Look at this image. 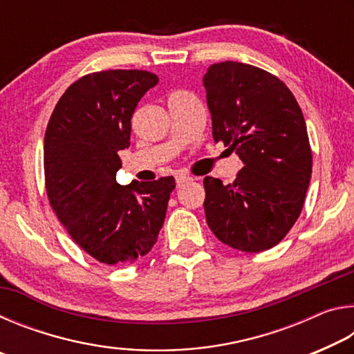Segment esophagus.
<instances>
[{
	"label": "esophagus",
	"mask_w": 354,
	"mask_h": 354,
	"mask_svg": "<svg viewBox=\"0 0 354 354\" xmlns=\"http://www.w3.org/2000/svg\"><path fill=\"white\" fill-rule=\"evenodd\" d=\"M190 181H194V178H192V176H187V175H178L176 176V185H178V187H183V185L189 184Z\"/></svg>",
	"instance_id": "1"
}]
</instances>
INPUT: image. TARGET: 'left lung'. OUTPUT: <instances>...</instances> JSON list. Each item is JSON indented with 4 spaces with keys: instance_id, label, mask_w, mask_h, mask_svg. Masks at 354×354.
Returning a JSON list of instances; mask_svg holds the SVG:
<instances>
[{
    "instance_id": "8db88e82",
    "label": "left lung",
    "mask_w": 354,
    "mask_h": 354,
    "mask_svg": "<svg viewBox=\"0 0 354 354\" xmlns=\"http://www.w3.org/2000/svg\"><path fill=\"white\" fill-rule=\"evenodd\" d=\"M212 137L243 162L234 183L206 176L205 212L227 247L259 253L278 245L301 214L313 173L303 112L268 71L220 62L203 77Z\"/></svg>"
}]
</instances>
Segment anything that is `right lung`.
I'll return each instance as SVG.
<instances>
[{
	"label": "right lung",
	"instance_id": "1",
	"mask_svg": "<svg viewBox=\"0 0 354 354\" xmlns=\"http://www.w3.org/2000/svg\"><path fill=\"white\" fill-rule=\"evenodd\" d=\"M159 77L145 70H106L65 91L44 140L46 195L70 237L93 259L127 266L151 251L175 178L117 183L118 151L129 147L131 117Z\"/></svg>",
	"mask_w": 354,
	"mask_h": 354
}]
</instances>
